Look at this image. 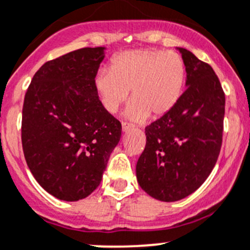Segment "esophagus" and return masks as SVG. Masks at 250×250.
Wrapping results in <instances>:
<instances>
[{
    "label": "esophagus",
    "mask_w": 250,
    "mask_h": 250,
    "mask_svg": "<svg viewBox=\"0 0 250 250\" xmlns=\"http://www.w3.org/2000/svg\"><path fill=\"white\" fill-rule=\"evenodd\" d=\"M132 129H133L132 125H128V123H122V132L123 133H127Z\"/></svg>",
    "instance_id": "34e87169"
}]
</instances>
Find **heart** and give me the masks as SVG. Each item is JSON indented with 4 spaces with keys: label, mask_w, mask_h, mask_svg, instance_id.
I'll return each mask as SVG.
<instances>
[{
    "label": "heart",
    "mask_w": 250,
    "mask_h": 250,
    "mask_svg": "<svg viewBox=\"0 0 250 250\" xmlns=\"http://www.w3.org/2000/svg\"><path fill=\"white\" fill-rule=\"evenodd\" d=\"M186 64L175 51L135 49L116 55L109 72L97 73L93 85L102 106L115 114L127 99L125 116L143 121L158 117L177 104L185 87Z\"/></svg>",
    "instance_id": "obj_1"
}]
</instances>
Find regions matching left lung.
Returning a JSON list of instances; mask_svg holds the SVG:
<instances>
[{"label":"left lung","instance_id":"1","mask_svg":"<svg viewBox=\"0 0 250 250\" xmlns=\"http://www.w3.org/2000/svg\"><path fill=\"white\" fill-rule=\"evenodd\" d=\"M176 49L186 64L187 90L146 127V147L136 163L139 186L165 202L185 199L208 177L222 147L225 114V94L211 65Z\"/></svg>","mask_w":250,"mask_h":250}]
</instances>
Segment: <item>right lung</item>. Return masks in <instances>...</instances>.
<instances>
[{"instance_id":"obj_1","label":"right lung","mask_w":250,"mask_h":250,"mask_svg":"<svg viewBox=\"0 0 250 250\" xmlns=\"http://www.w3.org/2000/svg\"><path fill=\"white\" fill-rule=\"evenodd\" d=\"M105 50L79 49L44 63L26 92V163L42 188L60 200H81L98 187L121 139V123L102 106L93 85Z\"/></svg>"}]
</instances>
